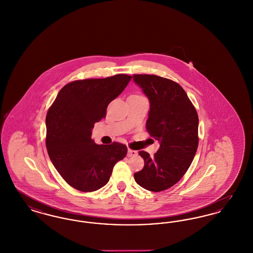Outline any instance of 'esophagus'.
I'll return each instance as SVG.
<instances>
[{"instance_id":"esophagus-1","label":"esophagus","mask_w":253,"mask_h":253,"mask_svg":"<svg viewBox=\"0 0 253 253\" xmlns=\"http://www.w3.org/2000/svg\"><path fill=\"white\" fill-rule=\"evenodd\" d=\"M137 155V152L136 151H133V150H131V149H128V157H135Z\"/></svg>"}]
</instances>
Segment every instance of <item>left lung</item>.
Returning <instances> with one entry per match:
<instances>
[{"instance_id": "1", "label": "left lung", "mask_w": 253, "mask_h": 253, "mask_svg": "<svg viewBox=\"0 0 253 253\" xmlns=\"http://www.w3.org/2000/svg\"><path fill=\"white\" fill-rule=\"evenodd\" d=\"M150 100L146 129L160 147L154 157L140 151L144 168L135 182L151 192H162L180 180L198 147V116L180 85L156 75H132Z\"/></svg>"}]
</instances>
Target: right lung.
Returning a JSON list of instances; mask_svg holds the SVG:
<instances>
[{
  "mask_svg": "<svg viewBox=\"0 0 253 253\" xmlns=\"http://www.w3.org/2000/svg\"><path fill=\"white\" fill-rule=\"evenodd\" d=\"M132 77L75 81L63 86L46 115V149L54 167L71 187L95 192L108 183L113 168L127 155L119 142L97 145L94 124L106 117L109 103L120 96Z\"/></svg>",
  "mask_w": 253,
  "mask_h": 253,
  "instance_id": "add662e5",
  "label": "right lung"
}]
</instances>
